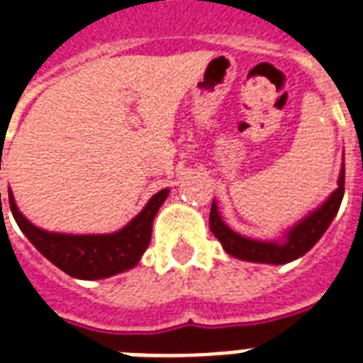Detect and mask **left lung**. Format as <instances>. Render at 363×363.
I'll use <instances>...</instances> for the list:
<instances>
[{
	"instance_id": "left-lung-1",
	"label": "left lung",
	"mask_w": 363,
	"mask_h": 363,
	"mask_svg": "<svg viewBox=\"0 0 363 363\" xmlns=\"http://www.w3.org/2000/svg\"><path fill=\"white\" fill-rule=\"evenodd\" d=\"M337 184H339L337 190L327 196V200L319 208L310 211L304 219L294 223L279 240H256L250 236L238 235L223 221L216 200L211 203V211H209V229L223 244V250L229 256L244 259V262H254V264H289L304 256L306 252H310L323 236L325 230L329 229L335 216L339 213L340 202L345 196V163L340 167Z\"/></svg>"
}]
</instances>
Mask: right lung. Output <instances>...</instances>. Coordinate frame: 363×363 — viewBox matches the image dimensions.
Returning a JSON list of instances; mask_svg holds the SVG:
<instances>
[{"instance_id":"right-lung-1","label":"right lung","mask_w":363,"mask_h":363,"mask_svg":"<svg viewBox=\"0 0 363 363\" xmlns=\"http://www.w3.org/2000/svg\"><path fill=\"white\" fill-rule=\"evenodd\" d=\"M169 196V189L160 190L150 198L138 216L121 230L109 235H63L50 233L32 225L18 211L13 192L9 190V206L15 221L24 236L34 244L40 254L67 275L84 281L113 277L117 273L136 267L142 254L152 240V225L161 203ZM1 206V192H0Z\"/></svg>"}]
</instances>
